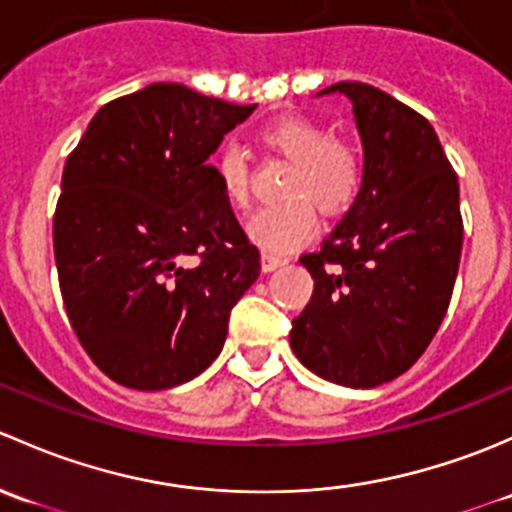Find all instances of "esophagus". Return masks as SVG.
Listing matches in <instances>:
<instances>
[{
	"instance_id": "1",
	"label": "esophagus",
	"mask_w": 512,
	"mask_h": 512,
	"mask_svg": "<svg viewBox=\"0 0 512 512\" xmlns=\"http://www.w3.org/2000/svg\"><path fill=\"white\" fill-rule=\"evenodd\" d=\"M283 263H286V258H283V256L268 254V251H263V254H261V268H263V273L276 271V268L283 266Z\"/></svg>"
}]
</instances>
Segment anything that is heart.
<instances>
[{
	"instance_id": "b5f03b06",
	"label": "heart",
	"mask_w": 512,
	"mask_h": 512,
	"mask_svg": "<svg viewBox=\"0 0 512 512\" xmlns=\"http://www.w3.org/2000/svg\"><path fill=\"white\" fill-rule=\"evenodd\" d=\"M261 140L293 162L286 184L291 199L256 212L249 221V239L268 254H286L303 246L318 229L313 204L325 214H340L355 202L362 187V157L352 142L330 138L323 125L298 115L266 125ZM214 175L226 204L249 207V157L239 145L221 147L214 157Z\"/></svg>"
}]
</instances>
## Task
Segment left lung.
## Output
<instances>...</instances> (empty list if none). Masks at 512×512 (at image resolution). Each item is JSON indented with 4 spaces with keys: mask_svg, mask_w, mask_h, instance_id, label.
<instances>
[{
    "mask_svg": "<svg viewBox=\"0 0 512 512\" xmlns=\"http://www.w3.org/2000/svg\"><path fill=\"white\" fill-rule=\"evenodd\" d=\"M362 187L333 234L300 256L313 276L291 347L328 382L372 389L407 372L439 330L461 261L458 177L429 120L379 88L342 81Z\"/></svg>",
    "mask_w": 512,
    "mask_h": 512,
    "instance_id": "obj_1",
    "label": "left lung"
}]
</instances>
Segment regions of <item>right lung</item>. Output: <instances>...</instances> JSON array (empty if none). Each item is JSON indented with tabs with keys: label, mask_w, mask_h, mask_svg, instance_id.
<instances>
[{
	"label": "right lung",
	"mask_w": 512,
	"mask_h": 512,
	"mask_svg": "<svg viewBox=\"0 0 512 512\" xmlns=\"http://www.w3.org/2000/svg\"><path fill=\"white\" fill-rule=\"evenodd\" d=\"M254 110L152 83L103 105L68 155L54 217L63 305L123 387L157 392L207 370L261 273L207 162Z\"/></svg>",
	"instance_id": "obj_1"
}]
</instances>
